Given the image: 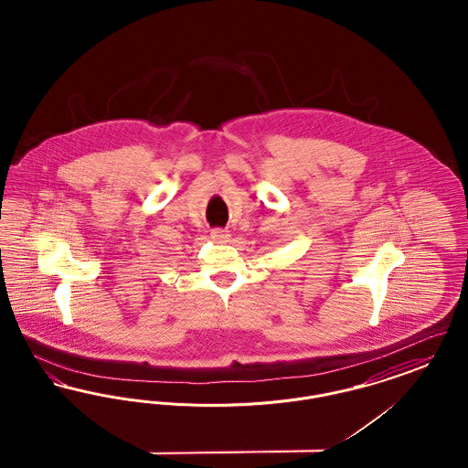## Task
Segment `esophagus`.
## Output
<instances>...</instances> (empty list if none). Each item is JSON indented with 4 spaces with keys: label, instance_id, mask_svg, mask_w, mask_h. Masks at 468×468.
<instances>
[{
    "label": "esophagus",
    "instance_id": "1",
    "mask_svg": "<svg viewBox=\"0 0 468 468\" xmlns=\"http://www.w3.org/2000/svg\"><path fill=\"white\" fill-rule=\"evenodd\" d=\"M229 231H226V229H212L210 231V239L214 240V242H218V244H226V242H229Z\"/></svg>",
    "mask_w": 468,
    "mask_h": 468
}]
</instances>
